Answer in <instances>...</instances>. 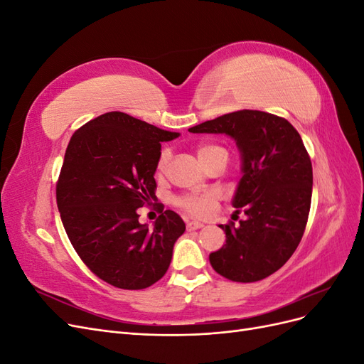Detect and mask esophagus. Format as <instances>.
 I'll return each mask as SVG.
<instances>
[{
    "label": "esophagus",
    "mask_w": 364,
    "mask_h": 364,
    "mask_svg": "<svg viewBox=\"0 0 364 364\" xmlns=\"http://www.w3.org/2000/svg\"><path fill=\"white\" fill-rule=\"evenodd\" d=\"M203 226L200 222H194V220H186V229L188 230H197Z\"/></svg>",
    "instance_id": "obj_1"
}]
</instances>
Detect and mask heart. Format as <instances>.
Here are the masks:
<instances>
[{
	"label": "heart",
	"mask_w": 364,
	"mask_h": 364,
	"mask_svg": "<svg viewBox=\"0 0 364 364\" xmlns=\"http://www.w3.org/2000/svg\"><path fill=\"white\" fill-rule=\"evenodd\" d=\"M218 153H226V150L218 147V146H214V144H202L197 147V156H199V159L203 165H206L215 155H218ZM167 161H168V153L162 151V155L158 162V168L162 170L165 167V164H167ZM179 205L191 215L206 217L215 209L217 194L215 193H205V194H199V196H185L179 200Z\"/></svg>",
	"instance_id": "heart-1"
}]
</instances>
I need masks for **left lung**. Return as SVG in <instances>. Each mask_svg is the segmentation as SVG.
Segmentation results:
<instances>
[{
  "label": "left lung",
  "mask_w": 364,
  "mask_h": 364,
  "mask_svg": "<svg viewBox=\"0 0 364 364\" xmlns=\"http://www.w3.org/2000/svg\"><path fill=\"white\" fill-rule=\"evenodd\" d=\"M188 132L225 134L241 155V179L232 199L240 223L218 225L226 245L209 253L222 277L255 282L279 270L299 246L313 193V167L301 135L287 119L261 111H238Z\"/></svg>",
  "instance_id": "8db88e82"
}]
</instances>
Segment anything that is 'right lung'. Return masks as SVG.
I'll use <instances>...</instances> for the list:
<instances>
[{
  "label": "right lung",
  "instance_id": "obj_1",
  "mask_svg": "<svg viewBox=\"0 0 364 364\" xmlns=\"http://www.w3.org/2000/svg\"><path fill=\"white\" fill-rule=\"evenodd\" d=\"M179 135L107 112L70 139L56 186L62 223L82 261L114 287L147 289L170 267L183 220L167 209L149 228L138 208L156 202L161 142Z\"/></svg>",
  "mask_w": 364,
  "mask_h": 364
}]
</instances>
